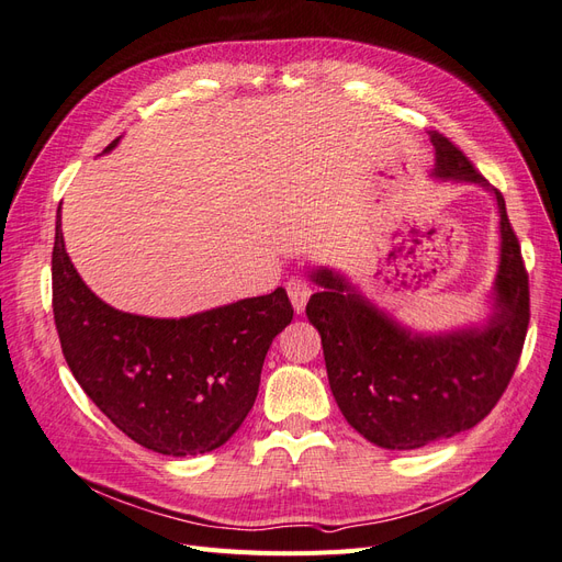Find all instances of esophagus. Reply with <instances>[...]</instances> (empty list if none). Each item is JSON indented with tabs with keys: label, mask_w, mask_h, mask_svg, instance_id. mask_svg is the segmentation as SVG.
<instances>
[{
	"label": "esophagus",
	"mask_w": 562,
	"mask_h": 562,
	"mask_svg": "<svg viewBox=\"0 0 562 562\" xmlns=\"http://www.w3.org/2000/svg\"><path fill=\"white\" fill-rule=\"evenodd\" d=\"M285 291H288V297H291L293 310L297 314H302L304 312V304H307V300L312 295V285L304 281V279H300V277H293L291 281L285 283Z\"/></svg>",
	"instance_id": "34e87169"
}]
</instances>
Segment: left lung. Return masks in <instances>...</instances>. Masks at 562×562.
Returning <instances> with one entry per match:
<instances>
[{"instance_id": "obj_1", "label": "left lung", "mask_w": 562, "mask_h": 562, "mask_svg": "<svg viewBox=\"0 0 562 562\" xmlns=\"http://www.w3.org/2000/svg\"><path fill=\"white\" fill-rule=\"evenodd\" d=\"M429 140L434 178L473 182L497 201L499 267L487 321L417 333L328 267L314 269L312 279L323 291L307 302L337 407L356 431L386 450H417L487 417L514 378L530 323L527 271L502 192L443 133L431 131Z\"/></svg>"}]
</instances>
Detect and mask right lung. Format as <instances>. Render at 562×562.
Returning a JSON list of instances; mask_svg holds the SVG:
<instances>
[{"mask_svg": "<svg viewBox=\"0 0 562 562\" xmlns=\"http://www.w3.org/2000/svg\"><path fill=\"white\" fill-rule=\"evenodd\" d=\"M50 277L56 330L79 386L131 440L171 457L227 443L258 396L271 339L293 321L283 288L182 318L119 312L77 274L60 209Z\"/></svg>", "mask_w": 562, "mask_h": 562, "instance_id": "1", "label": "right lung"}]
</instances>
